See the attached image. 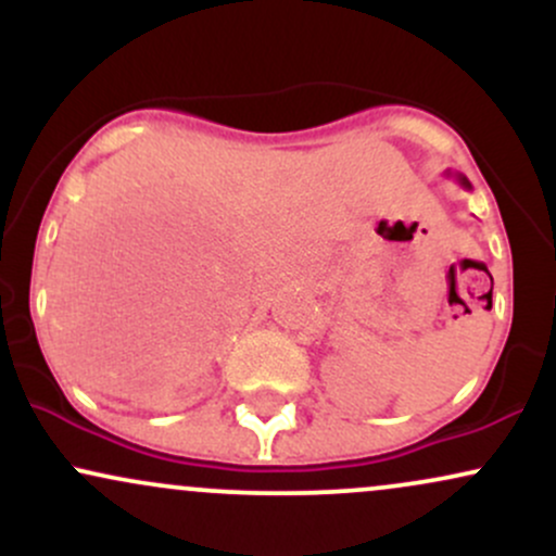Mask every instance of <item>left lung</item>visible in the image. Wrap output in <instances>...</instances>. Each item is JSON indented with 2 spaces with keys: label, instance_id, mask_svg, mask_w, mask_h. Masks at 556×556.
Instances as JSON below:
<instances>
[{
  "label": "left lung",
  "instance_id": "left-lung-1",
  "mask_svg": "<svg viewBox=\"0 0 556 556\" xmlns=\"http://www.w3.org/2000/svg\"><path fill=\"white\" fill-rule=\"evenodd\" d=\"M446 175H452V172H446ZM455 180H457V182H460L465 190H470V182H468V177H463V175H455Z\"/></svg>",
  "mask_w": 556,
  "mask_h": 556
}]
</instances>
